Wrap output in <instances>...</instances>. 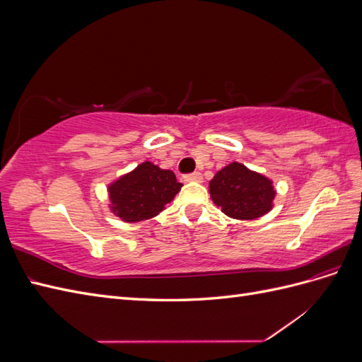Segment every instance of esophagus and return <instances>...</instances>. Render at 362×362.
Segmentation results:
<instances>
[{
	"label": "esophagus",
	"instance_id": "34e87169",
	"mask_svg": "<svg viewBox=\"0 0 362 362\" xmlns=\"http://www.w3.org/2000/svg\"><path fill=\"white\" fill-rule=\"evenodd\" d=\"M182 180H184L185 182H201V181H202V173H199V172L187 173V175H184Z\"/></svg>",
	"mask_w": 362,
	"mask_h": 362
}]
</instances>
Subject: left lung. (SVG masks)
<instances>
[{
  "instance_id": "1",
  "label": "left lung",
  "mask_w": 362,
  "mask_h": 362,
  "mask_svg": "<svg viewBox=\"0 0 362 362\" xmlns=\"http://www.w3.org/2000/svg\"><path fill=\"white\" fill-rule=\"evenodd\" d=\"M210 194L226 216L254 221L272 210L276 192L269 178L234 161L214 175Z\"/></svg>"
}]
</instances>
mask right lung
I'll return each mask as SVG.
<instances>
[{"mask_svg":"<svg viewBox=\"0 0 362 362\" xmlns=\"http://www.w3.org/2000/svg\"><path fill=\"white\" fill-rule=\"evenodd\" d=\"M182 187L172 170L145 161L108 185L112 211L124 222L136 223L156 217Z\"/></svg>","mask_w":362,"mask_h":362,"instance_id":"add662e5","label":"right lung"}]
</instances>
